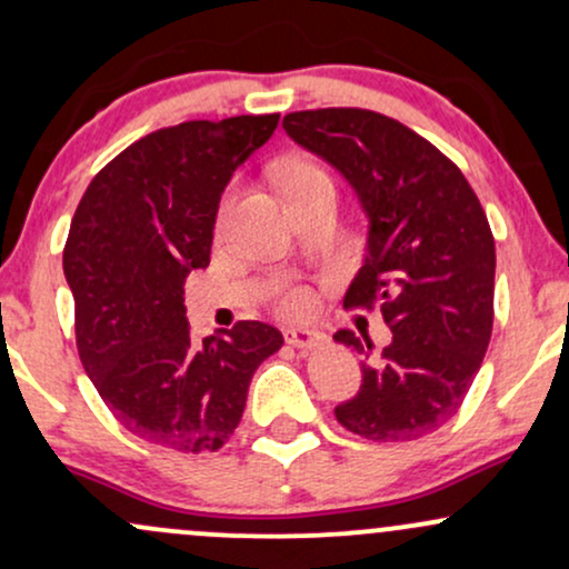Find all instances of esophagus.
I'll return each mask as SVG.
<instances>
[{
    "label": "esophagus",
    "instance_id": "34e87169",
    "mask_svg": "<svg viewBox=\"0 0 569 569\" xmlns=\"http://www.w3.org/2000/svg\"><path fill=\"white\" fill-rule=\"evenodd\" d=\"M283 337L291 348H299V350L318 348V345H323V339H326L321 331H316V329H286Z\"/></svg>",
    "mask_w": 569,
    "mask_h": 569
}]
</instances>
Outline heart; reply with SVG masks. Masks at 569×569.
<instances>
[{
	"label": "heart",
	"mask_w": 569,
	"mask_h": 569,
	"mask_svg": "<svg viewBox=\"0 0 569 569\" xmlns=\"http://www.w3.org/2000/svg\"><path fill=\"white\" fill-rule=\"evenodd\" d=\"M280 181H283L286 194L293 198V194L305 192V189L331 184V176L326 173L321 166H316V162L293 160V162H289V166L280 168ZM230 208H232V194H227V198L221 200L219 221L227 219ZM278 310L283 312V316H307V312L312 310V293L307 289H289L283 297H280Z\"/></svg>",
	"instance_id": "b5f03b06"
}]
</instances>
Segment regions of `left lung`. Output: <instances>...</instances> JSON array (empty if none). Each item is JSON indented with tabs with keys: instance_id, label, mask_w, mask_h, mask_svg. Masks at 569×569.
I'll return each instance as SVG.
<instances>
[{
	"instance_id": "1",
	"label": "left lung",
	"mask_w": 569,
	"mask_h": 569,
	"mask_svg": "<svg viewBox=\"0 0 569 569\" xmlns=\"http://www.w3.org/2000/svg\"><path fill=\"white\" fill-rule=\"evenodd\" d=\"M286 133L337 168L369 217L367 262L345 310L380 307L390 339L337 331L363 356L361 390L337 420L369 441H411L452 420L492 337L495 238L460 168L393 117L356 107L283 117Z\"/></svg>"
}]
</instances>
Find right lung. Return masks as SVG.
<instances>
[{"mask_svg": "<svg viewBox=\"0 0 569 569\" xmlns=\"http://www.w3.org/2000/svg\"><path fill=\"white\" fill-rule=\"evenodd\" d=\"M280 114L189 120L122 149L84 189L63 276L77 352L122 428L179 452H217L246 409L248 385L283 335L238 321L192 342L184 280L211 262L221 192Z\"/></svg>", "mask_w": 569, "mask_h": 569, "instance_id": "right-lung-1", "label": "right lung"}]
</instances>
